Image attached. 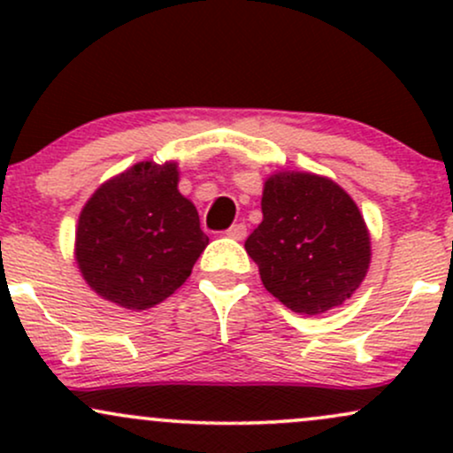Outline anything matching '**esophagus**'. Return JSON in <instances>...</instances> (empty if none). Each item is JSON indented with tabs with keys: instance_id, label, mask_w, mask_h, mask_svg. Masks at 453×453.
Masks as SVG:
<instances>
[{
	"instance_id": "1",
	"label": "esophagus",
	"mask_w": 453,
	"mask_h": 453,
	"mask_svg": "<svg viewBox=\"0 0 453 453\" xmlns=\"http://www.w3.org/2000/svg\"><path fill=\"white\" fill-rule=\"evenodd\" d=\"M226 234L230 238H234V241H242V238L247 236V226H244V223H234V226Z\"/></svg>"
}]
</instances>
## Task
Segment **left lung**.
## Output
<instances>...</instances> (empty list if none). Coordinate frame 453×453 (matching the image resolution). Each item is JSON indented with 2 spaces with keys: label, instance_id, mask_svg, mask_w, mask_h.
I'll return each mask as SVG.
<instances>
[{
  "label": "left lung",
  "instance_id": "1",
  "mask_svg": "<svg viewBox=\"0 0 453 453\" xmlns=\"http://www.w3.org/2000/svg\"><path fill=\"white\" fill-rule=\"evenodd\" d=\"M264 219L244 249L279 303L319 315L351 298L371 264V236L342 187L311 173H277L264 183Z\"/></svg>",
  "mask_w": 453,
  "mask_h": 453
}]
</instances>
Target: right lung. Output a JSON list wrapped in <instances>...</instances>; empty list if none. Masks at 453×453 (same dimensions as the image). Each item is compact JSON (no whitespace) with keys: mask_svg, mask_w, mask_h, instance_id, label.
Wrapping results in <instances>:
<instances>
[{"mask_svg":"<svg viewBox=\"0 0 453 453\" xmlns=\"http://www.w3.org/2000/svg\"><path fill=\"white\" fill-rule=\"evenodd\" d=\"M176 168L140 161L106 180L78 217V268L93 292L123 309L164 303L209 244Z\"/></svg>","mask_w":453,"mask_h":453,"instance_id":"right-lung-1","label":"right lung"}]
</instances>
